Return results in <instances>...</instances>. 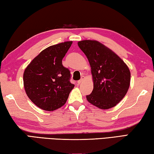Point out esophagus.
<instances>
[{
	"instance_id": "1",
	"label": "esophagus",
	"mask_w": 154,
	"mask_h": 154,
	"mask_svg": "<svg viewBox=\"0 0 154 154\" xmlns=\"http://www.w3.org/2000/svg\"><path fill=\"white\" fill-rule=\"evenodd\" d=\"M85 77L84 76H82V78H81V79L79 80V81H78V82H77L78 84H80L81 83H82V82H83V81H84V79H85Z\"/></svg>"
}]
</instances>
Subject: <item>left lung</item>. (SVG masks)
Listing matches in <instances>:
<instances>
[{
	"instance_id": "obj_1",
	"label": "left lung",
	"mask_w": 154,
	"mask_h": 154,
	"mask_svg": "<svg viewBox=\"0 0 154 154\" xmlns=\"http://www.w3.org/2000/svg\"><path fill=\"white\" fill-rule=\"evenodd\" d=\"M89 61L94 88L86 96L88 102L100 109L116 106L124 98L130 84V71L120 57L96 40L77 43Z\"/></svg>"
}]
</instances>
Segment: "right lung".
Masks as SVG:
<instances>
[{
	"instance_id": "1",
	"label": "right lung",
	"mask_w": 154,
	"mask_h": 154,
	"mask_svg": "<svg viewBox=\"0 0 154 154\" xmlns=\"http://www.w3.org/2000/svg\"><path fill=\"white\" fill-rule=\"evenodd\" d=\"M72 43V41H65L48 47L25 69V92L30 100L43 110L53 111L60 108L75 87L69 82V70L62 63Z\"/></svg>"
}]
</instances>
